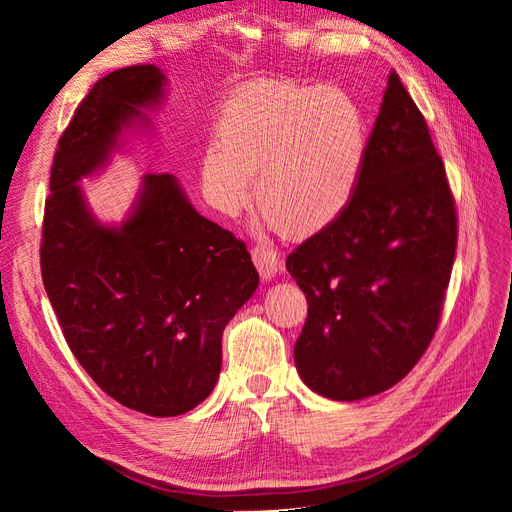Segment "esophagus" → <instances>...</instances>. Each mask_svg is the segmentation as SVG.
<instances>
[{"label":"esophagus","instance_id":"obj_1","mask_svg":"<svg viewBox=\"0 0 512 512\" xmlns=\"http://www.w3.org/2000/svg\"><path fill=\"white\" fill-rule=\"evenodd\" d=\"M252 260H254V265H256L262 280H271V277H275V273L282 267V262H280V258H277V254L271 250V247H265V245L254 247Z\"/></svg>","mask_w":512,"mask_h":512}]
</instances>
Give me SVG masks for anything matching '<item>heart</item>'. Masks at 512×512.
Returning <instances> with one entry per match:
<instances>
[{
	"mask_svg": "<svg viewBox=\"0 0 512 512\" xmlns=\"http://www.w3.org/2000/svg\"><path fill=\"white\" fill-rule=\"evenodd\" d=\"M367 149L365 111L350 91L262 81L224 106L200 179L215 209L237 215L256 175L262 218L284 237L307 239L344 218L361 188Z\"/></svg>",
	"mask_w": 512,
	"mask_h": 512,
	"instance_id": "1",
	"label": "heart"
}]
</instances>
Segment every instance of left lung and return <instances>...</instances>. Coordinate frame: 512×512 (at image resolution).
Returning <instances> with one entry per match:
<instances>
[{
  "instance_id": "left-lung-1",
  "label": "left lung",
  "mask_w": 512,
  "mask_h": 512,
  "mask_svg": "<svg viewBox=\"0 0 512 512\" xmlns=\"http://www.w3.org/2000/svg\"><path fill=\"white\" fill-rule=\"evenodd\" d=\"M455 247L442 158L391 72L354 203L286 258L307 297L294 363L309 389L359 401L406 378L436 333Z\"/></svg>"
}]
</instances>
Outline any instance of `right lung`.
Returning a JSON list of instances; mask_svg holds the SVG:
<instances>
[{
    "instance_id": "right-lung-1",
    "label": "right lung",
    "mask_w": 512,
    "mask_h": 512,
    "mask_svg": "<svg viewBox=\"0 0 512 512\" xmlns=\"http://www.w3.org/2000/svg\"><path fill=\"white\" fill-rule=\"evenodd\" d=\"M166 74L121 68L100 79L59 138L44 207L42 282L76 361L121 406L177 416L205 401L222 369V333L258 288L245 243L200 215L175 175L147 173L126 218L104 224L81 181L98 175Z\"/></svg>"
}]
</instances>
